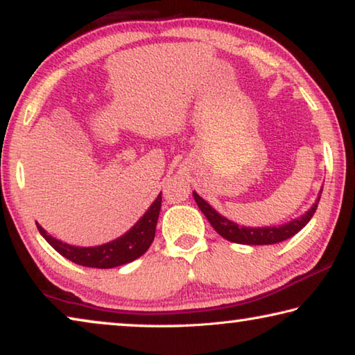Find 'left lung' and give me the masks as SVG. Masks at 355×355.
<instances>
[{"label": "left lung", "instance_id": "8db88e82", "mask_svg": "<svg viewBox=\"0 0 355 355\" xmlns=\"http://www.w3.org/2000/svg\"><path fill=\"white\" fill-rule=\"evenodd\" d=\"M322 192V189H321ZM194 196L197 207L200 208V211L207 216L209 224L213 225L216 232L219 233L222 238H225L227 241L238 243V244H249V245H268V244H275L280 241H285V239L291 238L296 235L297 232L302 230V228L309 224V220L313 218V214L318 208V202L321 199V194L318 197V200L313 207H311L307 213L300 218L288 222L285 225L279 227H263V228H249V227H239L235 222L228 220L224 216H220L214 208H211L208 203L202 199V197L197 194V192H192Z\"/></svg>", "mask_w": 355, "mask_h": 355}]
</instances>
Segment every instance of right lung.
Returning a JSON list of instances; mask_svg holds the SVG:
<instances>
[{"mask_svg": "<svg viewBox=\"0 0 355 355\" xmlns=\"http://www.w3.org/2000/svg\"><path fill=\"white\" fill-rule=\"evenodd\" d=\"M159 209L161 194L156 197L152 207L147 209V213L137 220V224L131 228L130 232L125 233L123 236L114 239L111 243L97 245V248H75V245L58 241V239H55L51 235H48L40 225H37V228L40 235L46 239V243L56 252H59L62 257L69 258L70 261L87 268L110 269L135 261L136 258L146 254L150 244H152L155 239V230L156 222H158Z\"/></svg>", "mask_w": 355, "mask_h": 355, "instance_id": "add662e5", "label": "right lung"}]
</instances>
